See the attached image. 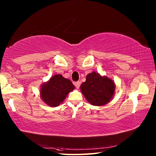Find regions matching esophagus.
Masks as SVG:
<instances>
[{
    "mask_svg": "<svg viewBox=\"0 0 156 156\" xmlns=\"http://www.w3.org/2000/svg\"><path fill=\"white\" fill-rule=\"evenodd\" d=\"M74 85L76 88H79L80 87V82H76L74 83Z\"/></svg>",
    "mask_w": 156,
    "mask_h": 156,
    "instance_id": "esophagus-1",
    "label": "esophagus"
}]
</instances>
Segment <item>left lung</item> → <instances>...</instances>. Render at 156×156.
<instances>
[{
	"label": "left lung",
	"instance_id": "left-lung-1",
	"mask_svg": "<svg viewBox=\"0 0 156 156\" xmlns=\"http://www.w3.org/2000/svg\"><path fill=\"white\" fill-rule=\"evenodd\" d=\"M80 90L87 100L92 105H105L112 99L115 92L113 81L92 72L87 76V80L80 86Z\"/></svg>",
	"mask_w": 156,
	"mask_h": 156
}]
</instances>
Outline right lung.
<instances>
[{
    "label": "right lung",
    "mask_w": 156,
    "mask_h": 156,
    "mask_svg": "<svg viewBox=\"0 0 156 156\" xmlns=\"http://www.w3.org/2000/svg\"><path fill=\"white\" fill-rule=\"evenodd\" d=\"M74 88L70 80L64 78L60 74H57L52 76L47 83L41 86V97L49 106L57 107Z\"/></svg>",
    "instance_id": "add662e5"
}]
</instances>
